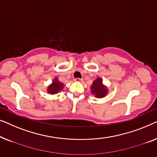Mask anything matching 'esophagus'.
<instances>
[{
    "mask_svg": "<svg viewBox=\"0 0 157 157\" xmlns=\"http://www.w3.org/2000/svg\"><path fill=\"white\" fill-rule=\"evenodd\" d=\"M75 81L76 82H82L83 81V79L82 78H75Z\"/></svg>",
    "mask_w": 157,
    "mask_h": 157,
    "instance_id": "34e87169",
    "label": "esophagus"
}]
</instances>
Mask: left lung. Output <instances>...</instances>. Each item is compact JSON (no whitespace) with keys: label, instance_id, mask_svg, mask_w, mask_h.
Returning <instances> with one entry per match:
<instances>
[{"label":"left lung","instance_id":"left-lung-1","mask_svg":"<svg viewBox=\"0 0 157 157\" xmlns=\"http://www.w3.org/2000/svg\"><path fill=\"white\" fill-rule=\"evenodd\" d=\"M91 92L96 98H104L107 94V89L102 84L101 78H97L92 83Z\"/></svg>","mask_w":157,"mask_h":157}]
</instances>
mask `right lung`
Listing matches in <instances>:
<instances>
[{"label": "right lung", "mask_w": 157, "mask_h": 157, "mask_svg": "<svg viewBox=\"0 0 157 157\" xmlns=\"http://www.w3.org/2000/svg\"><path fill=\"white\" fill-rule=\"evenodd\" d=\"M63 84L60 83L57 79H55L52 83L48 88V92L51 94H57L59 91L63 89Z\"/></svg>", "instance_id": "obj_1"}]
</instances>
